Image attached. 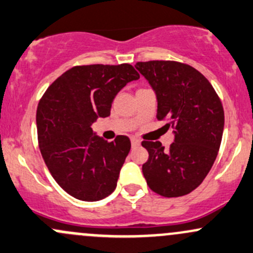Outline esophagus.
<instances>
[{
	"instance_id": "obj_1",
	"label": "esophagus",
	"mask_w": 253,
	"mask_h": 253,
	"mask_svg": "<svg viewBox=\"0 0 253 253\" xmlns=\"http://www.w3.org/2000/svg\"><path fill=\"white\" fill-rule=\"evenodd\" d=\"M131 145H132V147H136V146H140L141 145L140 140H137L136 137H131Z\"/></svg>"
}]
</instances>
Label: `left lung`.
<instances>
[{
    "mask_svg": "<svg viewBox=\"0 0 253 253\" xmlns=\"http://www.w3.org/2000/svg\"><path fill=\"white\" fill-rule=\"evenodd\" d=\"M135 67L156 93L157 118L165 119L173 134L168 149L159 141H142L149 154L143 176L149 188L163 197L188 194L204 181L218 153L224 127L221 100L189 65L147 61Z\"/></svg>",
    "mask_w": 253,
    "mask_h": 253,
    "instance_id": "obj_1",
    "label": "left lung"
}]
</instances>
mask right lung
I'll use <instances>...</instances> for the list:
<instances>
[{"instance_id": "right-lung-1", "label": "right lung", "mask_w": 253, "mask_h": 253, "mask_svg": "<svg viewBox=\"0 0 253 253\" xmlns=\"http://www.w3.org/2000/svg\"><path fill=\"white\" fill-rule=\"evenodd\" d=\"M138 78L129 64L75 66L41 99L36 115L41 153L54 180L76 199L96 202L116 189L131 143L124 135L107 142L91 126L111 115L116 95Z\"/></svg>"}]
</instances>
